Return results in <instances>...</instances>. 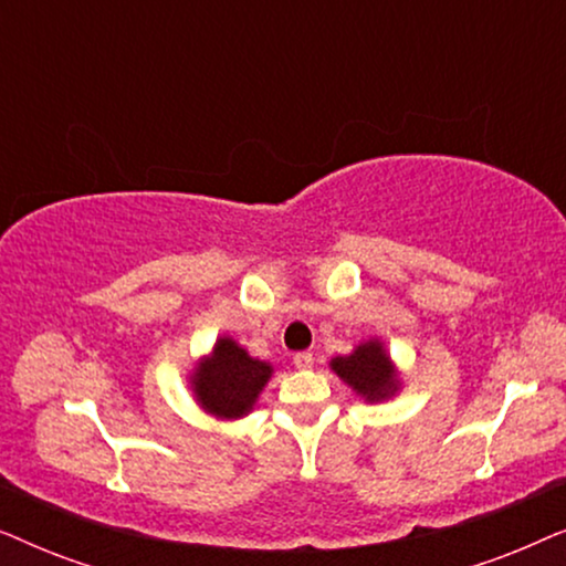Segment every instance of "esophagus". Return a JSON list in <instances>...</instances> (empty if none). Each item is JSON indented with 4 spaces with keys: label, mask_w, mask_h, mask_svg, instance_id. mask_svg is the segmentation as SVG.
Listing matches in <instances>:
<instances>
[{
    "label": "esophagus",
    "mask_w": 566,
    "mask_h": 566,
    "mask_svg": "<svg viewBox=\"0 0 566 566\" xmlns=\"http://www.w3.org/2000/svg\"><path fill=\"white\" fill-rule=\"evenodd\" d=\"M293 366L296 368H301V370H306V368H312L314 366V355L312 353H296L293 355Z\"/></svg>",
    "instance_id": "34e87169"
}]
</instances>
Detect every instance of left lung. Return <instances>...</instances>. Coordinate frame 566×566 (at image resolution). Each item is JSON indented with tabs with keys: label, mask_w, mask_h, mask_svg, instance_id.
<instances>
[{
	"label": "left lung",
	"mask_w": 566,
	"mask_h": 566,
	"mask_svg": "<svg viewBox=\"0 0 566 566\" xmlns=\"http://www.w3.org/2000/svg\"><path fill=\"white\" fill-rule=\"evenodd\" d=\"M329 368L366 401L389 399L399 391V378L381 339H366L350 355H337Z\"/></svg>",
	"instance_id": "1"
}]
</instances>
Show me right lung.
<instances>
[{"label": "right lung", "instance_id": "1", "mask_svg": "<svg viewBox=\"0 0 566 566\" xmlns=\"http://www.w3.org/2000/svg\"><path fill=\"white\" fill-rule=\"evenodd\" d=\"M273 376V366L252 358L231 337L216 339L213 350L192 370V391L198 405L219 420H239L250 415L260 391Z\"/></svg>", "mask_w": 566, "mask_h": 566}]
</instances>
